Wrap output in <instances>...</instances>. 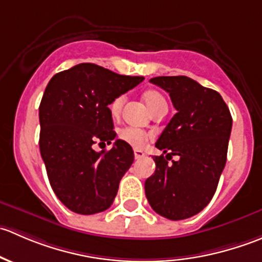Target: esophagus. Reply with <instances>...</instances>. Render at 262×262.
Instances as JSON below:
<instances>
[{
    "label": "esophagus",
    "instance_id": "1",
    "mask_svg": "<svg viewBox=\"0 0 262 262\" xmlns=\"http://www.w3.org/2000/svg\"><path fill=\"white\" fill-rule=\"evenodd\" d=\"M134 157H136V160H141V158L146 157V153L141 149H134Z\"/></svg>",
    "mask_w": 262,
    "mask_h": 262
}]
</instances>
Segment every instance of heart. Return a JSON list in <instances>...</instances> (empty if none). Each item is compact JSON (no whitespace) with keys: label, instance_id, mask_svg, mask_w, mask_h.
I'll return each mask as SVG.
<instances>
[{"label":"heart","instance_id":"1","mask_svg":"<svg viewBox=\"0 0 262 262\" xmlns=\"http://www.w3.org/2000/svg\"><path fill=\"white\" fill-rule=\"evenodd\" d=\"M124 101H125V97L124 96H118L114 99L110 104V113L113 116H118L120 114L121 107H123ZM144 101L147 102L148 107L153 112H156L157 109L163 106H167V102H166L165 97L157 91H148L144 94ZM119 138L121 139L125 143L130 144L132 147L141 148L146 144V142L149 139V134L146 132L141 130L138 128H133V126H125V128H121L119 130Z\"/></svg>","mask_w":262,"mask_h":262}]
</instances>
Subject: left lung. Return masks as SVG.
<instances>
[{
    "label": "left lung",
    "mask_w": 262,
    "mask_h": 262,
    "mask_svg": "<svg viewBox=\"0 0 262 262\" xmlns=\"http://www.w3.org/2000/svg\"><path fill=\"white\" fill-rule=\"evenodd\" d=\"M170 94L178 110L156 147V171L144 182L148 203L160 215L181 221L212 200L227 161L232 116L221 95L186 76L149 80ZM172 155L178 160L168 164Z\"/></svg>",
    "instance_id": "left-lung-1"
}]
</instances>
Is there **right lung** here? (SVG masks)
Segmentation results:
<instances>
[{
	"label": "right lung",
	"mask_w": 262,
	"mask_h": 262,
	"mask_svg": "<svg viewBox=\"0 0 262 262\" xmlns=\"http://www.w3.org/2000/svg\"><path fill=\"white\" fill-rule=\"evenodd\" d=\"M123 76L92 63H81L52 77L40 106L39 147L47 173L58 199L78 214L109 209L119 182L134 161L128 143L115 138L109 105L143 81Z\"/></svg>",
	"instance_id": "1"
}]
</instances>
